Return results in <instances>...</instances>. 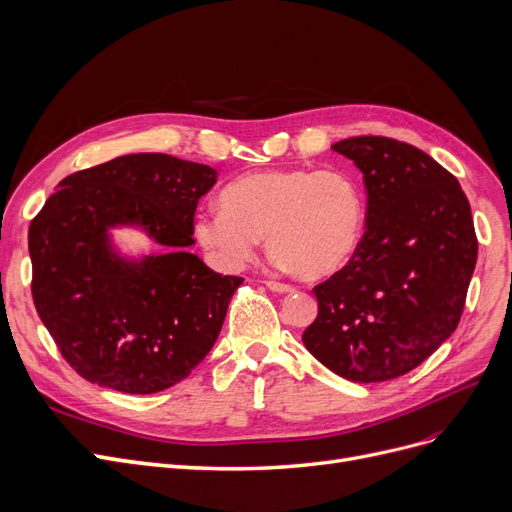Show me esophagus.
Returning a JSON list of instances; mask_svg holds the SVG:
<instances>
[{
	"instance_id": "obj_1",
	"label": "esophagus",
	"mask_w": 512,
	"mask_h": 512,
	"mask_svg": "<svg viewBox=\"0 0 512 512\" xmlns=\"http://www.w3.org/2000/svg\"><path fill=\"white\" fill-rule=\"evenodd\" d=\"M266 287L273 289V291H277V294H289V291H294V287H291V285L281 283V281H273V279L266 281Z\"/></svg>"
}]
</instances>
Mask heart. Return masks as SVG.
<instances>
[{
	"label": "heart",
	"instance_id": "heart-1",
	"mask_svg": "<svg viewBox=\"0 0 512 512\" xmlns=\"http://www.w3.org/2000/svg\"><path fill=\"white\" fill-rule=\"evenodd\" d=\"M362 191L339 168L262 170L231 181L221 208L196 214L193 235L227 269L246 266L266 237L271 256L300 279H323L354 256Z\"/></svg>",
	"mask_w": 512,
	"mask_h": 512
}]
</instances>
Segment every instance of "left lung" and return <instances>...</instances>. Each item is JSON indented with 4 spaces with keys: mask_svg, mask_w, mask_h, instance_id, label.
I'll list each match as a JSON object with an SVG mask.
<instances>
[{
    "mask_svg": "<svg viewBox=\"0 0 512 512\" xmlns=\"http://www.w3.org/2000/svg\"><path fill=\"white\" fill-rule=\"evenodd\" d=\"M331 148L360 168L367 221L354 256L312 291L306 350L335 375L389 381L417 369L454 333L477 262L460 183L419 148L362 135Z\"/></svg>",
    "mask_w": 512,
    "mask_h": 512,
    "instance_id": "8db88e82",
    "label": "left lung"
}]
</instances>
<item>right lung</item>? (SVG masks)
Segmentation results:
<instances>
[{"instance_id": "obj_1", "label": "right lung", "mask_w": 512, "mask_h": 512, "mask_svg": "<svg viewBox=\"0 0 512 512\" xmlns=\"http://www.w3.org/2000/svg\"><path fill=\"white\" fill-rule=\"evenodd\" d=\"M216 170L168 154H129L60 181L29 227L31 294L62 358L83 379L125 394L183 381L221 333L241 277L187 252ZM139 224L167 250L116 259L105 231Z\"/></svg>"}]
</instances>
